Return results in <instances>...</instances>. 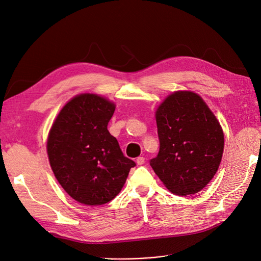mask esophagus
Masks as SVG:
<instances>
[{
    "label": "esophagus",
    "mask_w": 261,
    "mask_h": 261,
    "mask_svg": "<svg viewBox=\"0 0 261 261\" xmlns=\"http://www.w3.org/2000/svg\"><path fill=\"white\" fill-rule=\"evenodd\" d=\"M145 163V158L144 156H139L137 159V164L138 165H143Z\"/></svg>",
    "instance_id": "esophagus-1"
}]
</instances>
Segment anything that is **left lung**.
<instances>
[{
	"label": "left lung",
	"instance_id": "left-lung-1",
	"mask_svg": "<svg viewBox=\"0 0 261 261\" xmlns=\"http://www.w3.org/2000/svg\"><path fill=\"white\" fill-rule=\"evenodd\" d=\"M160 150L150 161L156 176L175 195L196 194L217 174L224 132L203 99L176 90L155 110Z\"/></svg>",
	"mask_w": 261,
	"mask_h": 261
}]
</instances>
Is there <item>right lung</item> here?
<instances>
[{"label": "right lung", "instance_id": "add662e5", "mask_svg": "<svg viewBox=\"0 0 261 261\" xmlns=\"http://www.w3.org/2000/svg\"><path fill=\"white\" fill-rule=\"evenodd\" d=\"M115 103L97 94L71 98L54 119L47 140L50 166L77 202L100 206L118 195L135 163L108 130Z\"/></svg>", "mask_w": 261, "mask_h": 261}]
</instances>
